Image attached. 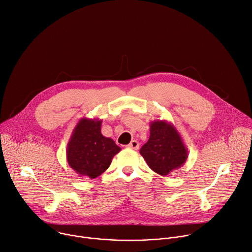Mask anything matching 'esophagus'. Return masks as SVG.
Instances as JSON below:
<instances>
[{
	"instance_id": "obj_1",
	"label": "esophagus",
	"mask_w": 252,
	"mask_h": 252,
	"mask_svg": "<svg viewBox=\"0 0 252 252\" xmlns=\"http://www.w3.org/2000/svg\"><path fill=\"white\" fill-rule=\"evenodd\" d=\"M130 149H134V150H138L139 149V142L136 140H132L131 143L127 146Z\"/></svg>"
}]
</instances>
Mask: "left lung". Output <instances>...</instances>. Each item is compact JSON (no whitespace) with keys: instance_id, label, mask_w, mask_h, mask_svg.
Instances as JSON below:
<instances>
[{"instance_id":"left-lung-1","label":"left lung","mask_w":252,"mask_h":252,"mask_svg":"<svg viewBox=\"0 0 252 252\" xmlns=\"http://www.w3.org/2000/svg\"><path fill=\"white\" fill-rule=\"evenodd\" d=\"M140 154L151 170L161 176L181 168L188 159V149L176 127L166 120L150 123V137Z\"/></svg>"}]
</instances>
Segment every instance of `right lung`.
<instances>
[{"label":"right lung","instance_id":"right-lung-1","mask_svg":"<svg viewBox=\"0 0 252 252\" xmlns=\"http://www.w3.org/2000/svg\"><path fill=\"white\" fill-rule=\"evenodd\" d=\"M102 121L81 118L69 138L66 148V160L79 177L95 179L110 166L113 157L119 153L111 138L101 133Z\"/></svg>","mask_w":252,"mask_h":252}]
</instances>
